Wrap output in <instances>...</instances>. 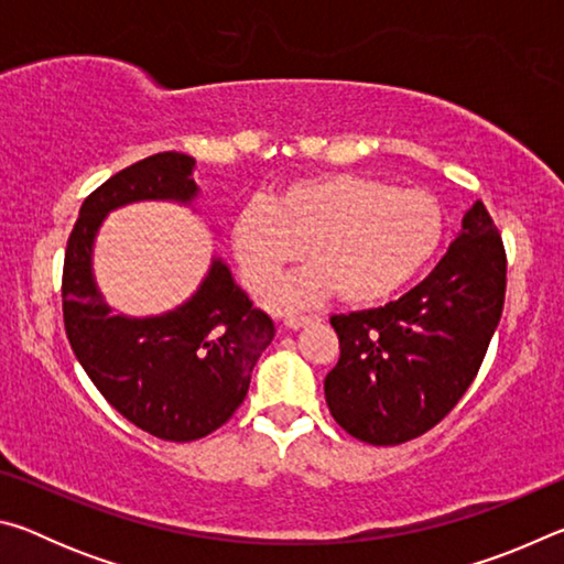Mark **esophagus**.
Returning a JSON list of instances; mask_svg holds the SVG:
<instances>
[{"mask_svg": "<svg viewBox=\"0 0 564 564\" xmlns=\"http://www.w3.org/2000/svg\"><path fill=\"white\" fill-rule=\"evenodd\" d=\"M318 321V316H289L285 318L283 323H285V328H303V326H311V323H316Z\"/></svg>", "mask_w": 564, "mask_h": 564, "instance_id": "obj_1", "label": "esophagus"}]
</instances>
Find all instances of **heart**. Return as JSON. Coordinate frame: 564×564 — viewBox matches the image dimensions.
Instances as JSON below:
<instances>
[{
	"mask_svg": "<svg viewBox=\"0 0 564 564\" xmlns=\"http://www.w3.org/2000/svg\"><path fill=\"white\" fill-rule=\"evenodd\" d=\"M445 236V208L423 186H393L366 174L293 181L269 198L246 202L231 243L248 291L265 295L291 265L311 269L275 293V308H303L336 291L352 305L398 293L433 259Z\"/></svg>",
	"mask_w": 564,
	"mask_h": 564,
	"instance_id": "heart-1",
	"label": "heart"
}]
</instances>
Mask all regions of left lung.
<instances>
[{
    "mask_svg": "<svg viewBox=\"0 0 564 564\" xmlns=\"http://www.w3.org/2000/svg\"><path fill=\"white\" fill-rule=\"evenodd\" d=\"M508 256L475 202L425 281L383 308L330 316L340 358L326 376L330 415L368 445L425 435L473 386L498 328Z\"/></svg>",
    "mask_w": 564,
    "mask_h": 564,
    "instance_id": "1",
    "label": "left lung"
}]
</instances>
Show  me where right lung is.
<instances>
[{
  "label": "right lung",
  "mask_w": 564,
  "mask_h": 564,
  "mask_svg": "<svg viewBox=\"0 0 564 564\" xmlns=\"http://www.w3.org/2000/svg\"><path fill=\"white\" fill-rule=\"evenodd\" d=\"M191 169L194 159L164 151L94 188L66 241L62 271L64 330L76 360L129 423L169 443L218 431L243 403L251 370L275 336L269 313L253 308L221 261L194 299L166 316L123 318L104 305L91 279V243L104 216L144 198L191 202Z\"/></svg>",
  "instance_id": "add662e5"
}]
</instances>
